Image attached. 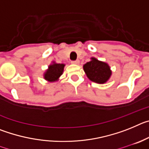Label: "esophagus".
Listing matches in <instances>:
<instances>
[{
  "label": "esophagus",
  "mask_w": 149,
  "mask_h": 149,
  "mask_svg": "<svg viewBox=\"0 0 149 149\" xmlns=\"http://www.w3.org/2000/svg\"><path fill=\"white\" fill-rule=\"evenodd\" d=\"M79 63H80V61H79L78 60H74V61H72V64H74V65H77V64H79Z\"/></svg>",
  "instance_id": "obj_1"
}]
</instances>
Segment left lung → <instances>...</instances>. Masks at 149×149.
<instances>
[{"label":"left lung","instance_id":"1","mask_svg":"<svg viewBox=\"0 0 149 149\" xmlns=\"http://www.w3.org/2000/svg\"><path fill=\"white\" fill-rule=\"evenodd\" d=\"M84 70L90 81L98 84L106 83L112 74L107 63L99 61L94 57L91 58V61L84 64Z\"/></svg>","mask_w":149,"mask_h":149}]
</instances>
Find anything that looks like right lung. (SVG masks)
Here are the masks:
<instances>
[{
  "instance_id": "add662e5",
  "label": "right lung",
  "mask_w": 149,
  "mask_h": 149,
  "mask_svg": "<svg viewBox=\"0 0 149 149\" xmlns=\"http://www.w3.org/2000/svg\"><path fill=\"white\" fill-rule=\"evenodd\" d=\"M65 64H60L53 62L52 64L48 66V70L44 74V78L49 82H54L62 75L64 69Z\"/></svg>"
}]
</instances>
